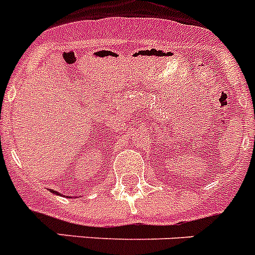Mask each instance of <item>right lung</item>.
<instances>
[{"label": "right lung", "mask_w": 255, "mask_h": 255, "mask_svg": "<svg viewBox=\"0 0 255 255\" xmlns=\"http://www.w3.org/2000/svg\"><path fill=\"white\" fill-rule=\"evenodd\" d=\"M52 193H53V194H57V195H61V194H60V193H57V191H55V190L52 191Z\"/></svg>", "instance_id": "obj_1"}]
</instances>
